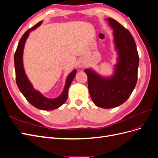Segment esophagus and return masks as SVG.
<instances>
[{
    "instance_id": "esophagus-1",
    "label": "esophagus",
    "mask_w": 158,
    "mask_h": 158,
    "mask_svg": "<svg viewBox=\"0 0 158 158\" xmlns=\"http://www.w3.org/2000/svg\"><path fill=\"white\" fill-rule=\"evenodd\" d=\"M84 63H79L78 64V67H80V68H82V67H83L84 66Z\"/></svg>"
}]
</instances>
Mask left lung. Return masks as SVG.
Here are the masks:
<instances>
[{
    "label": "left lung",
    "instance_id": "obj_1",
    "mask_svg": "<svg viewBox=\"0 0 158 158\" xmlns=\"http://www.w3.org/2000/svg\"><path fill=\"white\" fill-rule=\"evenodd\" d=\"M107 20L114 30V41L118 54L114 74L113 77L105 78L92 70H84L91 98L95 106L104 109L119 106L130 97L137 82L139 64L136 45L131 32L114 19Z\"/></svg>",
    "mask_w": 158,
    "mask_h": 158
}]
</instances>
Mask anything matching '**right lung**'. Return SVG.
<instances>
[{"label":"right lung","mask_w":158,"mask_h":158,"mask_svg":"<svg viewBox=\"0 0 158 158\" xmlns=\"http://www.w3.org/2000/svg\"><path fill=\"white\" fill-rule=\"evenodd\" d=\"M41 22H38L36 25L31 27L30 29L27 30L23 33V35L18 43L14 57V67H15L16 72V82L21 93L33 106L40 109L51 111V110L59 108L66 101L68 96L69 88L74 78L75 77L76 70H74L69 75L67 79H66L65 87L63 93L61 94L59 97L55 99L47 98L33 88V85L30 82V81L28 80L25 74L24 70H23L22 61L23 50L26 40L28 35H29L30 32L35 30L37 27L40 26L41 25Z\"/></svg>","instance_id":"1"}]
</instances>
